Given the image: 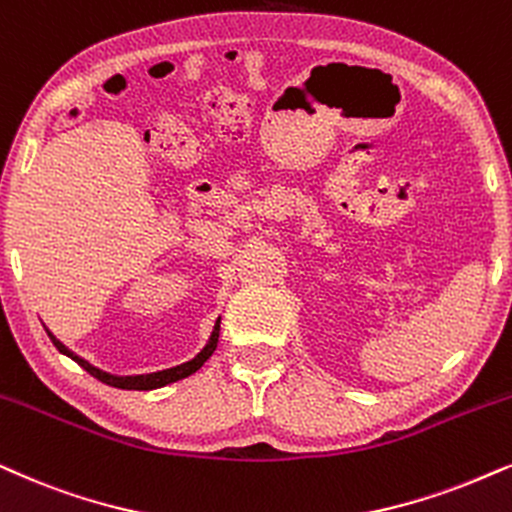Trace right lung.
Masks as SVG:
<instances>
[{
	"label": "right lung",
	"instance_id": "obj_1",
	"mask_svg": "<svg viewBox=\"0 0 512 512\" xmlns=\"http://www.w3.org/2000/svg\"><path fill=\"white\" fill-rule=\"evenodd\" d=\"M218 331H221V320L216 322L214 334H211V341L207 343V348H204L202 353L195 357V360H190V362H185V364H178V367H171V369H164V371H155V374H143V376H112V374H108V371H101V369L91 367L89 362L82 360V357L75 355V353H72V350L65 348V345L58 341V338L53 336L49 329H46V334H49L51 343L56 345V348L61 350L63 355L72 357V360H75L79 367H84L91 376L98 378V381L108 383V386H112V388H122V390H155V388L169 386V383L181 381V378L195 374V371L202 367V364L207 362L211 355H214V350H216V345H218Z\"/></svg>",
	"mask_w": 512,
	"mask_h": 512
}]
</instances>
